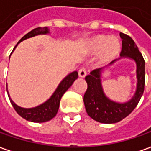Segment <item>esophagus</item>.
Instances as JSON below:
<instances>
[{"instance_id": "esophagus-1", "label": "esophagus", "mask_w": 151, "mask_h": 151, "mask_svg": "<svg viewBox=\"0 0 151 151\" xmlns=\"http://www.w3.org/2000/svg\"><path fill=\"white\" fill-rule=\"evenodd\" d=\"M87 75V72H86V69L85 68H81L78 71V76L79 78H84L85 76Z\"/></svg>"}]
</instances>
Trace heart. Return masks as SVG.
Instances as JSON below:
<instances>
[{
    "label": "heart",
    "mask_w": 151,
    "mask_h": 151,
    "mask_svg": "<svg viewBox=\"0 0 151 151\" xmlns=\"http://www.w3.org/2000/svg\"><path fill=\"white\" fill-rule=\"evenodd\" d=\"M84 50L88 55H96L97 66L104 67L112 63L120 55L122 43L117 37L101 34L88 39Z\"/></svg>",
    "instance_id": "obj_1"
}]
</instances>
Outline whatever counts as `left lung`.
<instances>
[{
  "label": "left lung",
  "instance_id": "obj_1",
  "mask_svg": "<svg viewBox=\"0 0 151 151\" xmlns=\"http://www.w3.org/2000/svg\"><path fill=\"white\" fill-rule=\"evenodd\" d=\"M120 36L122 40V49L120 54L121 57L118 60L128 58L135 63L137 78L136 89L132 98L128 101H115L106 95L102 85V74L107 67L95 69L89 75L86 76L85 81L88 88L83 96L85 110L92 119L101 123H116L125 118L137 106L145 89V63L142 54L131 37L122 33H120Z\"/></svg>",
  "mask_w": 151,
  "mask_h": 151
}]
</instances>
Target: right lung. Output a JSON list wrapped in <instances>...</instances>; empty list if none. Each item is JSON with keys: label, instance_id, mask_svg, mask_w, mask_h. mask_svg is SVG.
<instances>
[{"label": "right lung", "instance_id": "1", "mask_svg": "<svg viewBox=\"0 0 151 151\" xmlns=\"http://www.w3.org/2000/svg\"><path fill=\"white\" fill-rule=\"evenodd\" d=\"M48 34H50V29L48 27H45V28L39 27V28L31 30L30 32L26 34L19 40V42L17 43L16 46L14 47L12 52L14 51V50L16 49L17 45L23 40L32 38V37L37 36V35H48ZM12 53H11V55H12ZM78 75L77 71L70 73L60 82L57 88H56V90L54 91V93L51 95V96L47 101H45L44 103L37 106L32 107V108H24V107H21V106L15 104L14 101L12 100L10 95L8 93L7 84H6V91H7V95L9 97L11 104L14 107L17 114L20 115L23 118H24L27 121L33 122H48L51 120L54 116H56V113L58 111V109H59V106H60L61 98L63 97L64 93L72 86L73 82L78 78Z\"/></svg>", "mask_w": 151, "mask_h": 151}]
</instances>
